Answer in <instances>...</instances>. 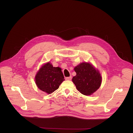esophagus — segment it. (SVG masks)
<instances>
[{"label": "esophagus", "instance_id": "1", "mask_svg": "<svg viewBox=\"0 0 133 133\" xmlns=\"http://www.w3.org/2000/svg\"><path fill=\"white\" fill-rule=\"evenodd\" d=\"M72 79V77L71 76H70V77H66V80H68V81H71Z\"/></svg>", "mask_w": 133, "mask_h": 133}]
</instances>
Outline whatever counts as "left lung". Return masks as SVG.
Returning <instances> with one entry per match:
<instances>
[{
  "label": "left lung",
  "instance_id": "left-lung-1",
  "mask_svg": "<svg viewBox=\"0 0 133 133\" xmlns=\"http://www.w3.org/2000/svg\"><path fill=\"white\" fill-rule=\"evenodd\" d=\"M76 75L72 81L77 90L84 95H90L95 92L102 84V76L97 69L89 63H82L76 66Z\"/></svg>",
  "mask_w": 133,
  "mask_h": 133
}]
</instances>
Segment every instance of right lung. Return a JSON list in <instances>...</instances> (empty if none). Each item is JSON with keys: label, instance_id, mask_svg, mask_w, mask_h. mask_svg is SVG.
Masks as SVG:
<instances>
[{"label": "right lung", "instance_id": "right-lung-1", "mask_svg": "<svg viewBox=\"0 0 133 133\" xmlns=\"http://www.w3.org/2000/svg\"><path fill=\"white\" fill-rule=\"evenodd\" d=\"M65 81L60 67H54L49 62L44 65L35 76L36 84L39 89L50 94L57 89Z\"/></svg>", "mask_w": 133, "mask_h": 133}]
</instances>
